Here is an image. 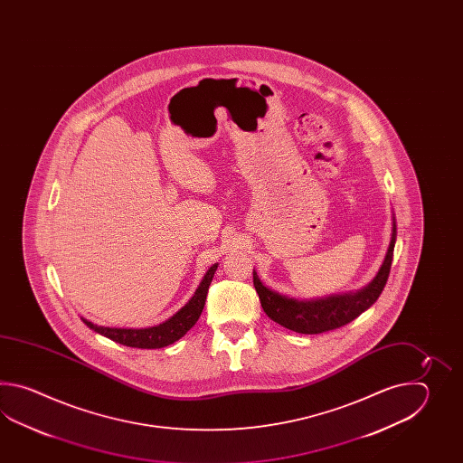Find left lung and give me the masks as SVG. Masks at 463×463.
<instances>
[{
  "label": "left lung",
  "mask_w": 463,
  "mask_h": 463,
  "mask_svg": "<svg viewBox=\"0 0 463 463\" xmlns=\"http://www.w3.org/2000/svg\"><path fill=\"white\" fill-rule=\"evenodd\" d=\"M392 220V238L385 253L384 263L377 271L374 279L355 293L327 296L311 301H298L266 288L253 269V285L268 317L299 335H319L345 326L357 316L363 315L365 309H369L377 301L391 273L393 246L397 236L395 218Z\"/></svg>",
  "instance_id": "8db88e82"
}]
</instances>
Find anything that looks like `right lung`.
<instances>
[{
    "label": "right lung",
    "instance_id": "right-lung-1",
    "mask_svg": "<svg viewBox=\"0 0 463 463\" xmlns=\"http://www.w3.org/2000/svg\"><path fill=\"white\" fill-rule=\"evenodd\" d=\"M218 263L210 266L202 283L197 288L195 295L190 298L187 305L184 306L180 311L167 319L162 325L152 326V327H144V329H124V327H104V326L92 325L88 319L80 317L84 325L96 331L99 335H106L109 339L116 341L118 345H128V347H138V349H158L165 347L168 345H174L180 337L187 335L190 327L195 325L198 317L203 311L205 299L208 295V286L213 279V275L217 271Z\"/></svg>",
    "mask_w": 463,
    "mask_h": 463
}]
</instances>
